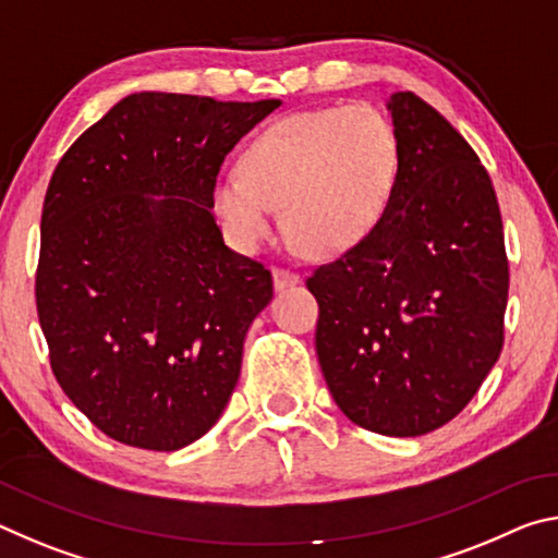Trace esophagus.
I'll use <instances>...</instances> for the list:
<instances>
[{
    "instance_id": "34e87169",
    "label": "esophagus",
    "mask_w": 558,
    "mask_h": 558,
    "mask_svg": "<svg viewBox=\"0 0 558 558\" xmlns=\"http://www.w3.org/2000/svg\"><path fill=\"white\" fill-rule=\"evenodd\" d=\"M300 282V276L295 270H288V268H272V286L276 290H286L292 288Z\"/></svg>"
}]
</instances>
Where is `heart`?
Wrapping results in <instances>:
<instances>
[{
  "label": "heart",
  "mask_w": 558,
  "mask_h": 558,
  "mask_svg": "<svg viewBox=\"0 0 558 558\" xmlns=\"http://www.w3.org/2000/svg\"><path fill=\"white\" fill-rule=\"evenodd\" d=\"M243 174H223L214 206L245 251L282 223L310 253L332 256L379 221L399 172V140L372 106L295 112L268 125L241 157Z\"/></svg>",
  "instance_id": "obj_1"
}]
</instances>
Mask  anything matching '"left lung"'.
Segmentation results:
<instances>
[{"label":"left lung","mask_w":558,"mask_h":558,"mask_svg":"<svg viewBox=\"0 0 558 558\" xmlns=\"http://www.w3.org/2000/svg\"><path fill=\"white\" fill-rule=\"evenodd\" d=\"M399 140L372 231L307 278L317 359L349 421L393 438L465 409L505 342L509 266L487 169L415 93L386 102Z\"/></svg>","instance_id":"obj_1"}]
</instances>
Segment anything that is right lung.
<instances>
[{"mask_svg":"<svg viewBox=\"0 0 558 558\" xmlns=\"http://www.w3.org/2000/svg\"><path fill=\"white\" fill-rule=\"evenodd\" d=\"M278 106L132 93L56 167L36 310L56 381L112 440L179 450L231 399L272 278L223 243L214 186Z\"/></svg>","mask_w":558,"mask_h":558,"instance_id":"right-lung-1","label":"right lung"}]
</instances>
